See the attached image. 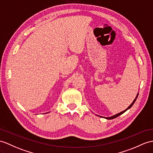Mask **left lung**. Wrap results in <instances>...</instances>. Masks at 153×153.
Returning a JSON list of instances; mask_svg holds the SVG:
<instances>
[{
	"label": "left lung",
	"instance_id": "left-lung-1",
	"mask_svg": "<svg viewBox=\"0 0 153 153\" xmlns=\"http://www.w3.org/2000/svg\"><path fill=\"white\" fill-rule=\"evenodd\" d=\"M137 96H138V94H137V96H136V99L134 100V101L132 102V103L131 104V105H130L127 108H126L125 110H124V111H121V112H120V113H119V114H115V115H113V116H111V117H105V118H106V120H112V119H114V118H116L117 117H118V116H120V115H121V114H123L124 112H125V111L127 110H128L129 108H130L132 107V106L134 105V103L135 102V101H136V99H137ZM100 117H101V116H100Z\"/></svg>",
	"mask_w": 153,
	"mask_h": 153
}]
</instances>
